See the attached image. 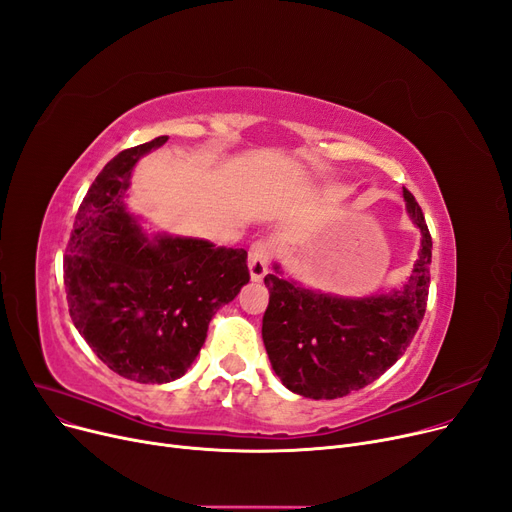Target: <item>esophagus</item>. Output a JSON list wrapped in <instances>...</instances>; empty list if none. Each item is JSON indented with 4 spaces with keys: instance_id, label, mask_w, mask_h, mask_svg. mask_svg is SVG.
I'll use <instances>...</instances> for the list:
<instances>
[{
    "instance_id": "obj_1",
    "label": "esophagus",
    "mask_w": 512,
    "mask_h": 512,
    "mask_svg": "<svg viewBox=\"0 0 512 512\" xmlns=\"http://www.w3.org/2000/svg\"><path fill=\"white\" fill-rule=\"evenodd\" d=\"M270 257H272V245L265 240H257L249 249V274L253 282H261L265 278L267 267H270Z\"/></svg>"
}]
</instances>
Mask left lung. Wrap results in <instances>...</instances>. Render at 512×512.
Listing matches in <instances>:
<instances>
[{
	"label": "left lung",
	"instance_id": "8db88e82",
	"mask_svg": "<svg viewBox=\"0 0 512 512\" xmlns=\"http://www.w3.org/2000/svg\"><path fill=\"white\" fill-rule=\"evenodd\" d=\"M407 213L421 232L419 257L400 288L367 297H342L307 288L280 263L265 276L270 305L263 315V344L282 384L305 398L332 400L375 382L407 351L425 313L432 263L419 203L402 191Z\"/></svg>",
	"mask_w": 512,
	"mask_h": 512
}]
</instances>
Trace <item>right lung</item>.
<instances>
[{
	"instance_id": "1",
	"label": "right lung",
	"mask_w": 512,
	"mask_h": 512,
	"mask_svg": "<svg viewBox=\"0 0 512 512\" xmlns=\"http://www.w3.org/2000/svg\"><path fill=\"white\" fill-rule=\"evenodd\" d=\"M166 141L126 149L101 170L80 203L64 257L74 328L107 367L139 384L182 378L215 311L249 282L245 249L147 232L130 213L132 170Z\"/></svg>"
}]
</instances>
